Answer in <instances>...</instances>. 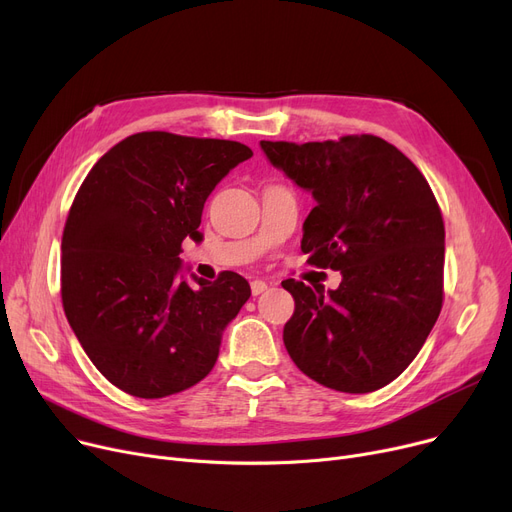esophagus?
<instances>
[{
  "label": "esophagus",
  "mask_w": 512,
  "mask_h": 512,
  "mask_svg": "<svg viewBox=\"0 0 512 512\" xmlns=\"http://www.w3.org/2000/svg\"><path fill=\"white\" fill-rule=\"evenodd\" d=\"M267 290V284L263 282V280H253L251 282V292H253V297H259V294H263Z\"/></svg>",
  "instance_id": "34e87169"
}]
</instances>
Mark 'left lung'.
Masks as SVG:
<instances>
[{"instance_id": "left-lung-1", "label": "left lung", "mask_w": 512, "mask_h": 512, "mask_svg": "<svg viewBox=\"0 0 512 512\" xmlns=\"http://www.w3.org/2000/svg\"><path fill=\"white\" fill-rule=\"evenodd\" d=\"M292 182L311 191L307 263L342 274L336 290L284 280L294 313L284 346L317 384L365 394L409 367L444 299V220L425 176L373 134L338 141H261Z\"/></svg>"}]
</instances>
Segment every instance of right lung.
I'll list each match as a JSON object with an SVG mask.
<instances>
[{"instance_id":"add662e5","label":"right lung","mask_w":512,"mask_h":512,"mask_svg":"<svg viewBox=\"0 0 512 512\" xmlns=\"http://www.w3.org/2000/svg\"><path fill=\"white\" fill-rule=\"evenodd\" d=\"M253 155L236 141L137 132L80 184L62 234V305L93 365L116 388L164 398L199 384L249 282L178 278L211 191Z\"/></svg>"}]
</instances>
